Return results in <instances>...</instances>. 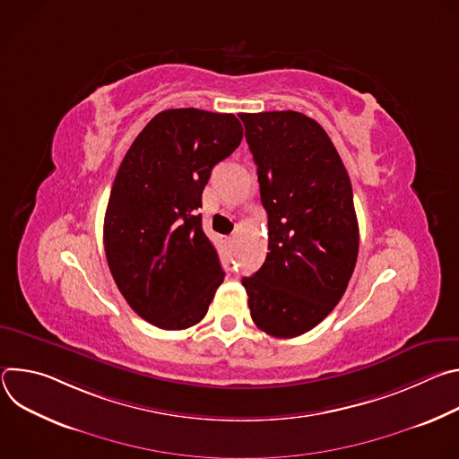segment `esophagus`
Wrapping results in <instances>:
<instances>
[{"label": "esophagus", "instance_id": "34e87169", "mask_svg": "<svg viewBox=\"0 0 459 459\" xmlns=\"http://www.w3.org/2000/svg\"><path fill=\"white\" fill-rule=\"evenodd\" d=\"M221 241H223L225 245H229V247H230V245L234 243V238H232V236H221Z\"/></svg>", "mask_w": 459, "mask_h": 459}]
</instances>
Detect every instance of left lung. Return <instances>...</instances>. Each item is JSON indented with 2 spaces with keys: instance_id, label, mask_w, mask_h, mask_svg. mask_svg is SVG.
I'll use <instances>...</instances> for the list:
<instances>
[{
  "instance_id": "obj_1",
  "label": "left lung",
  "mask_w": 459,
  "mask_h": 459,
  "mask_svg": "<svg viewBox=\"0 0 459 459\" xmlns=\"http://www.w3.org/2000/svg\"><path fill=\"white\" fill-rule=\"evenodd\" d=\"M269 216L265 264L241 283L257 329L296 338L338 305L354 273L359 230L347 169L312 117L239 114Z\"/></svg>"
}]
</instances>
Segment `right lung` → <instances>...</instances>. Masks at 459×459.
Instances as JSON below:
<instances>
[{
  "label": "right lung",
  "mask_w": 459,
  "mask_h": 459,
  "mask_svg": "<svg viewBox=\"0 0 459 459\" xmlns=\"http://www.w3.org/2000/svg\"><path fill=\"white\" fill-rule=\"evenodd\" d=\"M241 138L234 114L169 108L117 169L103 223L107 264L130 308L160 329L202 321L223 281L198 209L212 169Z\"/></svg>",
  "instance_id": "right-lung-1"
}]
</instances>
